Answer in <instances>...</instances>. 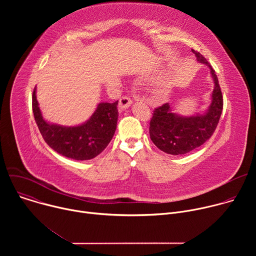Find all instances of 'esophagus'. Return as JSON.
<instances>
[{
  "instance_id": "34e87169",
  "label": "esophagus",
  "mask_w": 256,
  "mask_h": 256,
  "mask_svg": "<svg viewBox=\"0 0 256 256\" xmlns=\"http://www.w3.org/2000/svg\"><path fill=\"white\" fill-rule=\"evenodd\" d=\"M132 103V100L128 96H122L120 99V109H126L130 104Z\"/></svg>"
}]
</instances>
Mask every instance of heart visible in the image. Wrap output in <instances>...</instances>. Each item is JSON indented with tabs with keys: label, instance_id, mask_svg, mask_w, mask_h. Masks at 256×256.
Instances as JSON below:
<instances>
[{
	"label": "heart",
	"instance_id": "obj_1",
	"mask_svg": "<svg viewBox=\"0 0 256 256\" xmlns=\"http://www.w3.org/2000/svg\"><path fill=\"white\" fill-rule=\"evenodd\" d=\"M157 91H158V93H163V92H164V89L161 88V87H159V88L157 89Z\"/></svg>",
	"mask_w": 256,
	"mask_h": 256
}]
</instances>
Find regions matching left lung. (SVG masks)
<instances>
[{
    "instance_id": "1",
    "label": "left lung",
    "mask_w": 256,
    "mask_h": 256,
    "mask_svg": "<svg viewBox=\"0 0 256 256\" xmlns=\"http://www.w3.org/2000/svg\"><path fill=\"white\" fill-rule=\"evenodd\" d=\"M198 60L210 68L214 82L212 103L206 114L184 118L171 112L168 103L154 109L150 138L161 151L170 155L186 154L204 144L214 132L223 110V95L214 70L198 52L192 50Z\"/></svg>"
}]
</instances>
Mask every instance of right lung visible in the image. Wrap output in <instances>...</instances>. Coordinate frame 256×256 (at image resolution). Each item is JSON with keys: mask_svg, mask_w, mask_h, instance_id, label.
I'll use <instances>...</instances> for the list:
<instances>
[{"mask_svg": "<svg viewBox=\"0 0 256 256\" xmlns=\"http://www.w3.org/2000/svg\"><path fill=\"white\" fill-rule=\"evenodd\" d=\"M35 90L32 94L34 118L44 140L52 150L66 158L90 160L107 147L116 130L118 101L99 103L87 122L68 128L50 124L42 118Z\"/></svg>", "mask_w": 256, "mask_h": 256, "instance_id": "right-lung-1", "label": "right lung"}]
</instances>
